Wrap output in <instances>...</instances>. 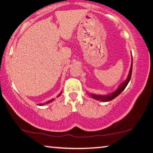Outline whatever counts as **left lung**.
Listing matches in <instances>:
<instances>
[{
  "label": "left lung",
  "mask_w": 153,
  "mask_h": 153,
  "mask_svg": "<svg viewBox=\"0 0 153 153\" xmlns=\"http://www.w3.org/2000/svg\"><path fill=\"white\" fill-rule=\"evenodd\" d=\"M132 69H133V62H132L131 69H130L128 76L126 80L124 82H123L122 84H121V85L120 86V87L118 88L115 91V92H113V93H111V94L108 95H105V96H102V95H94V94L93 95L91 94V96H92L93 98H94L95 100H101V101H103V102H109V101H111V100H113L114 98H115L116 97H117L118 95H119L120 93L125 89V88L126 87V86L128 85V84L129 81L131 80V75H132Z\"/></svg>",
  "instance_id": "left-lung-1"
}]
</instances>
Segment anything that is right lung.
<instances>
[{
	"instance_id": "add662e5",
	"label": "right lung",
	"mask_w": 153,
	"mask_h": 153,
	"mask_svg": "<svg viewBox=\"0 0 153 153\" xmlns=\"http://www.w3.org/2000/svg\"><path fill=\"white\" fill-rule=\"evenodd\" d=\"M60 94H61V93H60V95H58V96H60ZM53 100H51V101H49V102H46V104H47V103H49V102H50L53 101ZM40 105H42V104H40Z\"/></svg>"
}]
</instances>
